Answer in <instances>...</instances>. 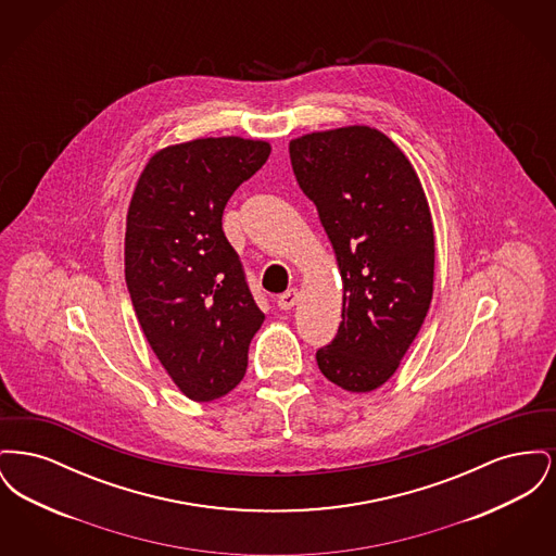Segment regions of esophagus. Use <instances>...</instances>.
Returning <instances> with one entry per match:
<instances>
[{"mask_svg":"<svg viewBox=\"0 0 556 556\" xmlns=\"http://www.w3.org/2000/svg\"><path fill=\"white\" fill-rule=\"evenodd\" d=\"M295 302H298V290H295V288L283 291V293L277 298V306H279L281 311H290Z\"/></svg>","mask_w":556,"mask_h":556,"instance_id":"1","label":"esophagus"}]
</instances>
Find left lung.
I'll use <instances>...</instances> for the list:
<instances>
[{
	"label": "left lung",
	"instance_id": "left-lung-1",
	"mask_svg": "<svg viewBox=\"0 0 556 556\" xmlns=\"http://www.w3.org/2000/svg\"><path fill=\"white\" fill-rule=\"evenodd\" d=\"M293 175L315 202L342 275V323L317 352L345 392L381 388L424 325L435 268L431 212L406 154L367 125L290 141Z\"/></svg>",
	"mask_w": 556,
	"mask_h": 556
}]
</instances>
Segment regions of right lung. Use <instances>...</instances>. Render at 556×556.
Returning <instances> with one entry per match:
<instances>
[{
  "mask_svg": "<svg viewBox=\"0 0 556 556\" xmlns=\"http://www.w3.org/2000/svg\"><path fill=\"white\" fill-rule=\"evenodd\" d=\"M268 154L263 139H191L159 150L132 189L127 290L160 365L193 402L238 386L265 320L223 233V211Z\"/></svg>",
  "mask_w": 556,
  "mask_h": 556,
  "instance_id": "obj_1",
  "label": "right lung"
}]
</instances>
